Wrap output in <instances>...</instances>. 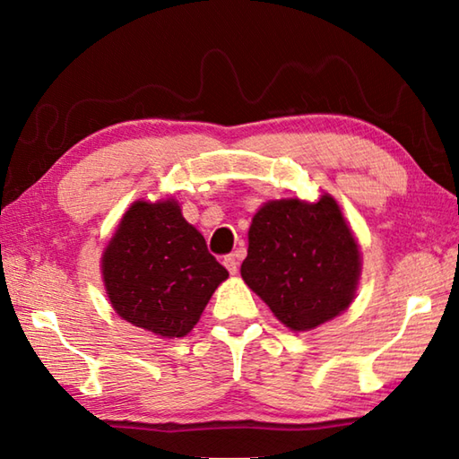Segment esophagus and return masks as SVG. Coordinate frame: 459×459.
<instances>
[{
    "mask_svg": "<svg viewBox=\"0 0 459 459\" xmlns=\"http://www.w3.org/2000/svg\"><path fill=\"white\" fill-rule=\"evenodd\" d=\"M224 267L229 269V273H232L235 275L237 271H238V255L237 253H232V255H227V257H224Z\"/></svg>",
    "mask_w": 459,
    "mask_h": 459,
    "instance_id": "34e87169",
    "label": "esophagus"
}]
</instances>
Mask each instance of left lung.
Masks as SVG:
<instances>
[{
    "mask_svg": "<svg viewBox=\"0 0 459 459\" xmlns=\"http://www.w3.org/2000/svg\"><path fill=\"white\" fill-rule=\"evenodd\" d=\"M240 275L279 322L304 332L352 304L360 253L332 196L275 200L253 216Z\"/></svg>",
    "mask_w": 459,
    "mask_h": 459,
    "instance_id": "1",
    "label": "left lung"
}]
</instances>
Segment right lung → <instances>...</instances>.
I'll use <instances>...</instances> for the list:
<instances>
[{"label": "right lung", "mask_w": 459, "mask_h": 459, "mask_svg": "<svg viewBox=\"0 0 459 459\" xmlns=\"http://www.w3.org/2000/svg\"><path fill=\"white\" fill-rule=\"evenodd\" d=\"M227 277L174 200L135 202L103 255L115 312L164 338L186 336Z\"/></svg>", "instance_id": "add662e5"}]
</instances>
